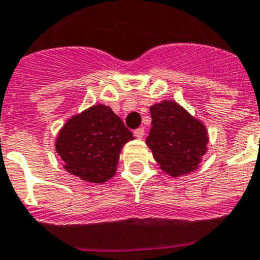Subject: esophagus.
<instances>
[{"label":"esophagus","mask_w":260,"mask_h":260,"mask_svg":"<svg viewBox=\"0 0 260 260\" xmlns=\"http://www.w3.org/2000/svg\"><path fill=\"white\" fill-rule=\"evenodd\" d=\"M134 135H135V138H138V139H142V138L144 137V128L143 127L137 128V130L134 132Z\"/></svg>","instance_id":"esophagus-1"}]
</instances>
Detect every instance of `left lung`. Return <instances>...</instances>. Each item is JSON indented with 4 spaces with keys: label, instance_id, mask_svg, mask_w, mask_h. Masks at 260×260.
I'll return each instance as SVG.
<instances>
[{
    "label": "left lung",
    "instance_id": "obj_1",
    "mask_svg": "<svg viewBox=\"0 0 260 260\" xmlns=\"http://www.w3.org/2000/svg\"><path fill=\"white\" fill-rule=\"evenodd\" d=\"M150 112L152 122L146 144L162 173L178 178L197 171L208 150L206 125L172 100L151 105Z\"/></svg>",
    "mask_w": 260,
    "mask_h": 260
}]
</instances>
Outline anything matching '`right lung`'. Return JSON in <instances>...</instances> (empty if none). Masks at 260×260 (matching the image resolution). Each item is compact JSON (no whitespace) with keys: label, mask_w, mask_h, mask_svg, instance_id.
I'll list each match as a JSON object with an SVG mask.
<instances>
[{"label":"right lung","mask_w":260,"mask_h":260,"mask_svg":"<svg viewBox=\"0 0 260 260\" xmlns=\"http://www.w3.org/2000/svg\"><path fill=\"white\" fill-rule=\"evenodd\" d=\"M133 139L112 108L95 104L66 121L54 147L68 173L84 182L104 183L114 177L121 150Z\"/></svg>","instance_id":"1"}]
</instances>
